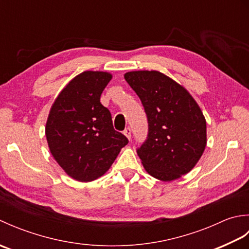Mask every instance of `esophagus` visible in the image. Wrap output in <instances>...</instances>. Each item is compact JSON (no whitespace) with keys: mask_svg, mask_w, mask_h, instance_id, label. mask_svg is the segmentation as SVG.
Returning <instances> with one entry per match:
<instances>
[{"mask_svg":"<svg viewBox=\"0 0 249 249\" xmlns=\"http://www.w3.org/2000/svg\"><path fill=\"white\" fill-rule=\"evenodd\" d=\"M123 133H124V135H125L126 137H127V138L130 140V138H131V129H130L129 127H126V128L124 129Z\"/></svg>","mask_w":249,"mask_h":249,"instance_id":"obj_1","label":"esophagus"}]
</instances>
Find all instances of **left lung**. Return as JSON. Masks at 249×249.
Masks as SVG:
<instances>
[{"label":"left lung","mask_w":249,"mask_h":249,"mask_svg":"<svg viewBox=\"0 0 249 249\" xmlns=\"http://www.w3.org/2000/svg\"><path fill=\"white\" fill-rule=\"evenodd\" d=\"M147 119V135L137 154L147 173L172 181L188 173L206 145V123L199 106L178 83L156 71L125 73Z\"/></svg>","instance_id":"1"}]
</instances>
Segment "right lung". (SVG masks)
<instances>
[{
    "label": "right lung",
    "mask_w": 249,
    "mask_h": 249,
    "mask_svg": "<svg viewBox=\"0 0 249 249\" xmlns=\"http://www.w3.org/2000/svg\"><path fill=\"white\" fill-rule=\"evenodd\" d=\"M112 76L84 71L75 77L52 105L46 124L51 154L68 176L96 179L112 165L128 139L116 131L100 95Z\"/></svg>",
    "instance_id": "add662e5"
}]
</instances>
